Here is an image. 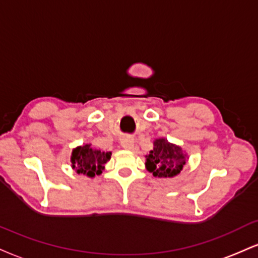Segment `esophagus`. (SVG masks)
<instances>
[{
	"instance_id": "esophagus-1",
	"label": "esophagus",
	"mask_w": 258,
	"mask_h": 258,
	"mask_svg": "<svg viewBox=\"0 0 258 258\" xmlns=\"http://www.w3.org/2000/svg\"><path fill=\"white\" fill-rule=\"evenodd\" d=\"M121 145L125 149H132L135 147V141L131 137H123L121 139Z\"/></svg>"
}]
</instances>
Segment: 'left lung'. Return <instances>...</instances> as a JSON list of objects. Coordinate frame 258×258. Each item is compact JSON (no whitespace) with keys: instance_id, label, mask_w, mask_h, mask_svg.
Returning a JSON list of instances; mask_svg holds the SVG:
<instances>
[{"instance_id":"left-lung-1","label":"left lung","mask_w":258,"mask_h":258,"mask_svg":"<svg viewBox=\"0 0 258 258\" xmlns=\"http://www.w3.org/2000/svg\"><path fill=\"white\" fill-rule=\"evenodd\" d=\"M186 162L181 148L170 144L166 139H156L154 149L147 155V169L154 176L172 178L179 174Z\"/></svg>"}]
</instances>
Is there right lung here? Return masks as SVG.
<instances>
[{
	"label": "right lung",
	"instance_id": "right-lung-1",
	"mask_svg": "<svg viewBox=\"0 0 258 258\" xmlns=\"http://www.w3.org/2000/svg\"><path fill=\"white\" fill-rule=\"evenodd\" d=\"M111 153L94 149L90 144L74 149L72 153V167L77 169V173H83L89 176H95V174H101L104 163L110 159Z\"/></svg>",
	"mask_w": 258,
	"mask_h": 258
}]
</instances>
